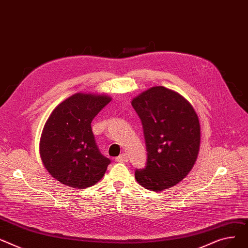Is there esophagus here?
I'll use <instances>...</instances> for the list:
<instances>
[{"mask_svg": "<svg viewBox=\"0 0 248 248\" xmlns=\"http://www.w3.org/2000/svg\"><path fill=\"white\" fill-rule=\"evenodd\" d=\"M116 161L117 162H127L128 161V156L125 153H122L119 155L117 158H116Z\"/></svg>", "mask_w": 248, "mask_h": 248, "instance_id": "1", "label": "esophagus"}]
</instances>
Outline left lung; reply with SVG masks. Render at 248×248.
Masks as SVG:
<instances>
[{"mask_svg":"<svg viewBox=\"0 0 248 248\" xmlns=\"http://www.w3.org/2000/svg\"><path fill=\"white\" fill-rule=\"evenodd\" d=\"M142 122L147 162L136 169L137 182L162 191L179 183L196 161L200 146L198 116L180 94L163 86L144 91L132 102Z\"/></svg>","mask_w":248,"mask_h":248,"instance_id":"left-lung-1","label":"left lung"}]
</instances>
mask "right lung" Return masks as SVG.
I'll return each mask as SVG.
<instances>
[{"instance_id":"right-lung-1","label":"right lung","mask_w":248,"mask_h":248,"mask_svg":"<svg viewBox=\"0 0 248 248\" xmlns=\"http://www.w3.org/2000/svg\"><path fill=\"white\" fill-rule=\"evenodd\" d=\"M110 101L105 95L76 93L53 110L43 129L40 155L55 179L84 189L104 176L111 161L101 154L91 122Z\"/></svg>"}]
</instances>
